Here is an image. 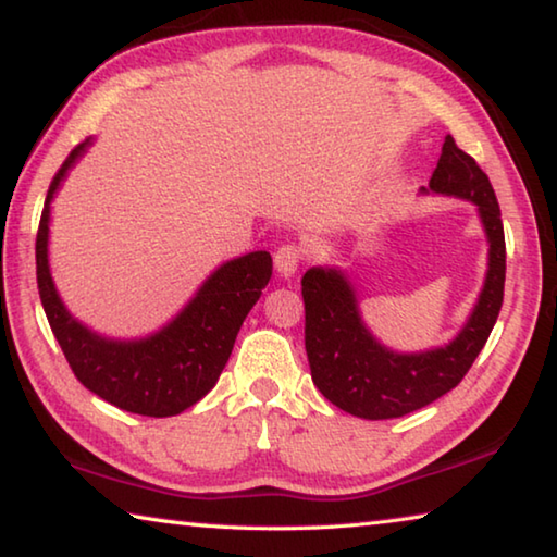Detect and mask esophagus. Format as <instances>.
I'll list each match as a JSON object with an SVG mask.
<instances>
[{"label":"esophagus","mask_w":557,"mask_h":557,"mask_svg":"<svg viewBox=\"0 0 557 557\" xmlns=\"http://www.w3.org/2000/svg\"><path fill=\"white\" fill-rule=\"evenodd\" d=\"M275 272L280 277H295V272L299 270V262H301V250L297 248V245H282V248H277L275 252Z\"/></svg>","instance_id":"34e87169"}]
</instances>
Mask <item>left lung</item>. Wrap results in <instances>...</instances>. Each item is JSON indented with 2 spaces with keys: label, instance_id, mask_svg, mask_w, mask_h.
<instances>
[{
  "label": "left lung",
  "instance_id": "8db88e82",
  "mask_svg": "<svg viewBox=\"0 0 557 557\" xmlns=\"http://www.w3.org/2000/svg\"><path fill=\"white\" fill-rule=\"evenodd\" d=\"M422 196H455L476 206L488 243L482 292L451 342L425 351H395L363 322L358 292L338 265L309 268L301 277L305 346L312 381L329 403L363 420H391L442 398L465 379L496 324L504 301L506 240L488 176L445 137Z\"/></svg>",
  "mask_w": 557,
  "mask_h": 557
}]
</instances>
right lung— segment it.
<instances>
[{
  "mask_svg": "<svg viewBox=\"0 0 557 557\" xmlns=\"http://www.w3.org/2000/svg\"><path fill=\"white\" fill-rule=\"evenodd\" d=\"M81 143L53 176L36 235V280L46 319L65 361L90 393L120 410L172 418L199 403L228 363L235 336L272 275L265 250L245 252L215 268L194 297L147 336H106L73 317L61 299L49 265L51 203L71 169L88 152Z\"/></svg>",
  "mask_w": 557,
  "mask_h": 557,
  "instance_id": "add662e5",
  "label": "right lung"
}]
</instances>
